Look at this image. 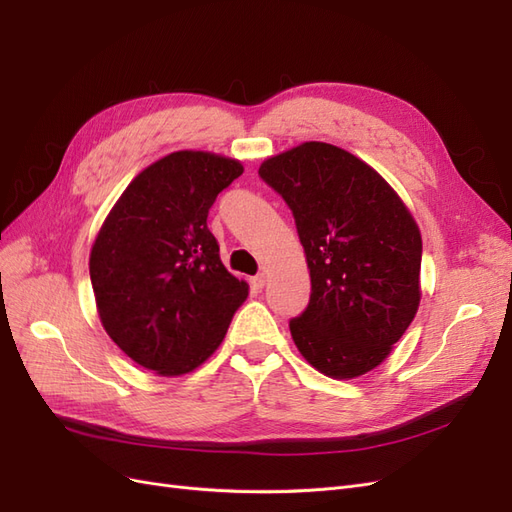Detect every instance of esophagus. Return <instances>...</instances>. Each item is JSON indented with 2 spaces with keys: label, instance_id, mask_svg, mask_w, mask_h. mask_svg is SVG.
Instances as JSON below:
<instances>
[{
  "label": "esophagus",
  "instance_id": "esophagus-1",
  "mask_svg": "<svg viewBox=\"0 0 512 512\" xmlns=\"http://www.w3.org/2000/svg\"><path fill=\"white\" fill-rule=\"evenodd\" d=\"M265 284H267V275L265 273L252 277V288L254 290H262V288H265Z\"/></svg>",
  "mask_w": 512,
  "mask_h": 512
}]
</instances>
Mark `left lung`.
Returning a JSON list of instances; mask_svg holds the SVG:
<instances>
[{"label": "left lung", "mask_w": 512, "mask_h": 512, "mask_svg": "<svg viewBox=\"0 0 512 512\" xmlns=\"http://www.w3.org/2000/svg\"><path fill=\"white\" fill-rule=\"evenodd\" d=\"M258 175L294 215L312 280L290 320L294 346L320 374L352 380L376 369L421 303V230L378 170L350 151L307 141Z\"/></svg>", "instance_id": "left-lung-1"}]
</instances>
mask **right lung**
I'll return each mask as SVG.
<instances>
[{"label": "right lung", "mask_w": 512, "mask_h": 512, "mask_svg": "<svg viewBox=\"0 0 512 512\" xmlns=\"http://www.w3.org/2000/svg\"><path fill=\"white\" fill-rule=\"evenodd\" d=\"M241 173L239 160L220 153H168L130 181L91 245L102 327L153 374L175 378L203 365L250 294L207 228L215 198Z\"/></svg>", "instance_id": "right-lung-1"}]
</instances>
